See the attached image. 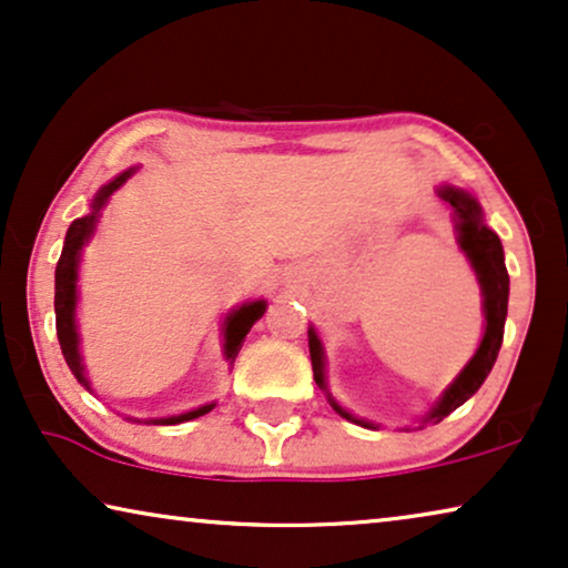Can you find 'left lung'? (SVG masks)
<instances>
[{"mask_svg": "<svg viewBox=\"0 0 568 568\" xmlns=\"http://www.w3.org/2000/svg\"><path fill=\"white\" fill-rule=\"evenodd\" d=\"M439 196L453 206L455 212V230H457V243H460L463 253L468 255L473 271H476L480 294H484V315H486V331L484 338H480L478 352L473 354V359L465 364V369L455 377V383L442 393V398L434 403L429 414L424 416V424H439L442 418L453 414L455 408H460L465 400L470 398L473 393L484 385V379L491 372L496 356H499L501 338H504V321H507V302H509V274L507 266H504V247L501 240L494 230L486 227L484 212H480L478 201L460 189H453V185H442ZM310 341V359H313V375L315 383L321 390L328 393V385H325V354L323 344L317 338L315 328L307 331ZM331 406L336 408L348 422L367 426V429H375L377 424L364 422V418H356L338 406L328 393Z\"/></svg>", "mask_w": 568, "mask_h": 568, "instance_id": "obj_1", "label": "left lung"}]
</instances>
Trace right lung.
Masks as SVG:
<instances>
[{"label":"right lung","mask_w":568,"mask_h":568,"mask_svg":"<svg viewBox=\"0 0 568 568\" xmlns=\"http://www.w3.org/2000/svg\"><path fill=\"white\" fill-rule=\"evenodd\" d=\"M131 173H134V168L126 170V173L115 175L111 183L103 185V189L98 191V196L92 199L90 214L80 216V220H74L72 224H69L67 240H64V251H61V258L57 263V294H53V310H57L59 346H61V354H64V359L69 364V369L74 372V377L80 379V383L88 387V390H90V379L84 377V364H82V354H80V333H77V321H74L77 268H80V255H82L84 243H88V240L92 237V232H95L100 212H103L108 199H111L113 193L129 181ZM263 313H266V302L255 300V302H245V305H240L237 310H232V313L227 315V321H224V325H222V333H224V359H227L230 364L235 362V356L240 352V346H243L247 331L253 328L255 321H261ZM212 408H214V403H209V406L185 410V414H181V416L146 418L144 424H160V426L183 424V422H191V418H199V416L209 414Z\"/></svg>","instance_id":"add662e5"}]
</instances>
